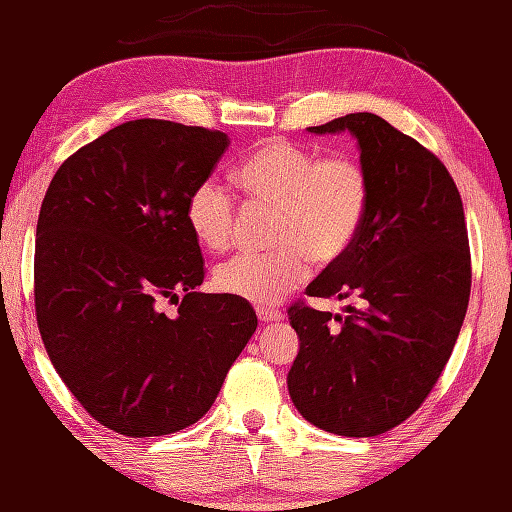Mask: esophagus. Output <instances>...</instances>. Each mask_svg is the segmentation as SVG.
<instances>
[{"label": "esophagus", "mask_w": 512, "mask_h": 512, "mask_svg": "<svg viewBox=\"0 0 512 512\" xmlns=\"http://www.w3.org/2000/svg\"><path fill=\"white\" fill-rule=\"evenodd\" d=\"M257 319L262 323H275L284 319V314L273 308H257Z\"/></svg>", "instance_id": "34e87169"}]
</instances>
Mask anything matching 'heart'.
Returning a JSON list of instances; mask_svg holds the SVG:
<instances>
[{"mask_svg":"<svg viewBox=\"0 0 512 512\" xmlns=\"http://www.w3.org/2000/svg\"><path fill=\"white\" fill-rule=\"evenodd\" d=\"M246 198L275 209L273 244L266 255H237L215 273V286L255 306H273L308 277V257L332 264L352 248L369 206V180L350 156L319 158L314 151L273 138L237 169ZM235 198L217 178L195 184L187 224L195 239L222 253L233 242Z\"/></svg>","mask_w":512,"mask_h":512,"instance_id":"1","label":"heart"}]
</instances>
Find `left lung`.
Returning <instances> with one entry per match:
<instances>
[{"label":"left lung","mask_w":512,"mask_h":512,"mask_svg":"<svg viewBox=\"0 0 512 512\" xmlns=\"http://www.w3.org/2000/svg\"><path fill=\"white\" fill-rule=\"evenodd\" d=\"M308 132L356 138L369 206L352 248L306 290L356 303L345 314L301 303L288 310L299 336L288 391L314 427L369 438L422 405L458 341L471 295L462 198L429 149L376 114Z\"/></svg>","instance_id":"left-lung-1"}]
</instances>
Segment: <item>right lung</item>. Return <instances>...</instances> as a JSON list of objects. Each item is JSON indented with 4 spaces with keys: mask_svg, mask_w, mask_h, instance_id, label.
<instances>
[{
    "mask_svg": "<svg viewBox=\"0 0 512 512\" xmlns=\"http://www.w3.org/2000/svg\"><path fill=\"white\" fill-rule=\"evenodd\" d=\"M228 145L204 127L129 121L65 160L41 202L43 345L85 411L123 436L198 422L257 330L248 301L195 290L204 262L187 200ZM165 298L177 301L173 318L159 310Z\"/></svg>",
    "mask_w": 512,
    "mask_h": 512,
    "instance_id": "obj_1",
    "label": "right lung"
}]
</instances>
